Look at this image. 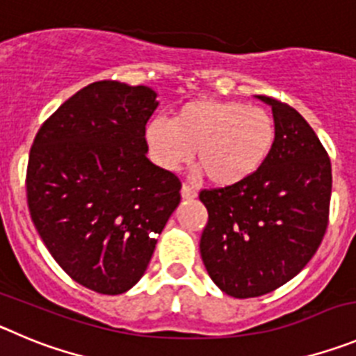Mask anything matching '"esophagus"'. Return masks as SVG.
Masks as SVG:
<instances>
[{"mask_svg":"<svg viewBox=\"0 0 356 356\" xmlns=\"http://www.w3.org/2000/svg\"><path fill=\"white\" fill-rule=\"evenodd\" d=\"M195 195H197L195 188L192 187L191 184H187V181H185V184L181 185V197H184V200H194Z\"/></svg>","mask_w":356,"mask_h":356,"instance_id":"esophagus-1","label":"esophagus"}]
</instances>
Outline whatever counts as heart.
I'll return each mask as SVG.
<instances>
[{"instance_id": "heart-1", "label": "heart", "mask_w": 356, "mask_h": 356, "mask_svg": "<svg viewBox=\"0 0 356 356\" xmlns=\"http://www.w3.org/2000/svg\"><path fill=\"white\" fill-rule=\"evenodd\" d=\"M275 136L266 109L218 99L191 100L171 120L153 118L145 132L149 155L161 168L180 169L195 149L197 168L222 187L247 180L265 164Z\"/></svg>"}]
</instances>
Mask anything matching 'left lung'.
Returning a JSON list of instances; mask_svg holds the SVG:
<instances>
[{"instance_id":"obj_1","label":"left lung","mask_w":356,"mask_h":356,"mask_svg":"<svg viewBox=\"0 0 356 356\" xmlns=\"http://www.w3.org/2000/svg\"><path fill=\"white\" fill-rule=\"evenodd\" d=\"M275 145L266 162L240 184L200 192L208 210L203 263L234 298L280 288L304 270L328 226L332 164L302 114L272 97Z\"/></svg>"}]
</instances>
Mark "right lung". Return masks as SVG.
Returning <instances> with one entry per match:
<instances>
[{
  "mask_svg": "<svg viewBox=\"0 0 356 356\" xmlns=\"http://www.w3.org/2000/svg\"><path fill=\"white\" fill-rule=\"evenodd\" d=\"M148 86L97 81L42 123L26 171L31 220L58 265L88 289L120 295L146 272L181 181L146 156L156 109Z\"/></svg>",
  "mask_w": 356,
  "mask_h": 356,
  "instance_id": "1",
  "label": "right lung"
}]
</instances>
